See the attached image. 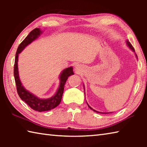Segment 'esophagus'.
<instances>
[{
	"label": "esophagus",
	"instance_id": "esophagus-1",
	"mask_svg": "<svg viewBox=\"0 0 147 147\" xmlns=\"http://www.w3.org/2000/svg\"><path fill=\"white\" fill-rule=\"evenodd\" d=\"M75 70L76 71V73H79V72H80V66L78 65H76Z\"/></svg>",
	"mask_w": 147,
	"mask_h": 147
}]
</instances>
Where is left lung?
Returning <instances> with one entry per match:
<instances>
[{"label": "left lung", "instance_id": "left-lung-1", "mask_svg": "<svg viewBox=\"0 0 147 147\" xmlns=\"http://www.w3.org/2000/svg\"><path fill=\"white\" fill-rule=\"evenodd\" d=\"M126 44H127V45H128V47H129V48H130V49L131 50V51H132L134 52V53H135V50H134V47H132V45H131V43H130V42L128 41V40H126ZM136 58H138V56H137V54H136ZM84 89H85V88H84ZM85 98H86V96H85ZM87 104H88V106H89V108H90L91 109H92V110H93L94 111H95V112H96V113H105V114H106V113H111V112H109V113H102V112H99V111H96V110H94V109H93V108H92L91 106H89V104H88V103H87Z\"/></svg>", "mask_w": 147, "mask_h": 147}]
</instances>
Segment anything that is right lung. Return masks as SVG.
Here are the masks:
<instances>
[{"instance_id":"obj_1","label":"right lung","mask_w":147,"mask_h":147,"mask_svg":"<svg viewBox=\"0 0 147 147\" xmlns=\"http://www.w3.org/2000/svg\"><path fill=\"white\" fill-rule=\"evenodd\" d=\"M42 33H43V32L38 28H35L32 32H30V34L26 36V38L22 41V43L18 47L16 54L14 64L15 81H16L17 90L19 96L32 109H33L35 111H39V112L51 110V109L55 108L56 106L59 105L61 100L62 95H63L64 91L65 84L66 83L67 80L68 79L69 76L74 74L73 67H69L65 69L64 70L62 71L60 75L59 76V85L58 90L53 96L49 98H39L24 88L19 78L18 70L19 54L25 49L26 46H28L29 44H30L34 41L38 39Z\"/></svg>"}]
</instances>
